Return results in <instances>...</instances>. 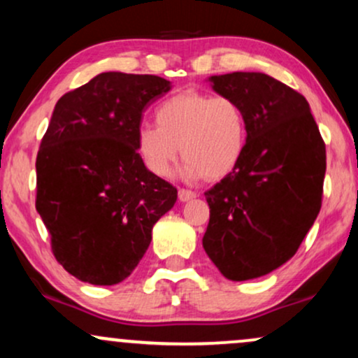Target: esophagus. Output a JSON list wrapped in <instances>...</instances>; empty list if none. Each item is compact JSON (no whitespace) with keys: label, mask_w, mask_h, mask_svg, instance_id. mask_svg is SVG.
I'll return each mask as SVG.
<instances>
[{"label":"esophagus","mask_w":358,"mask_h":358,"mask_svg":"<svg viewBox=\"0 0 358 358\" xmlns=\"http://www.w3.org/2000/svg\"><path fill=\"white\" fill-rule=\"evenodd\" d=\"M196 193L192 192V190H187V188H180L178 190V200L180 202H188V200L195 199Z\"/></svg>","instance_id":"esophagus-1"}]
</instances>
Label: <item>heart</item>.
<instances>
[{"label":"heart","instance_id":"b5f03b06","mask_svg":"<svg viewBox=\"0 0 358 358\" xmlns=\"http://www.w3.org/2000/svg\"><path fill=\"white\" fill-rule=\"evenodd\" d=\"M155 119L156 124H139L136 150L156 176L170 173L182 151L185 178L222 180L239 165L249 141L248 116L229 96L183 90L159 102Z\"/></svg>","mask_w":358,"mask_h":358}]
</instances>
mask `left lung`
Returning <instances> with one entry per match:
<instances>
[{"label": "left lung", "instance_id": "8db88e82", "mask_svg": "<svg viewBox=\"0 0 358 358\" xmlns=\"http://www.w3.org/2000/svg\"><path fill=\"white\" fill-rule=\"evenodd\" d=\"M208 82L242 106L249 141L236 170L205 192L202 244L225 278L248 281L296 254L322 208L327 151L308 101L282 82L261 72Z\"/></svg>", "mask_w": 358, "mask_h": 358}]
</instances>
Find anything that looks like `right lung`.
Returning <instances> with one entry per match:
<instances>
[{
	"mask_svg": "<svg viewBox=\"0 0 358 358\" xmlns=\"http://www.w3.org/2000/svg\"><path fill=\"white\" fill-rule=\"evenodd\" d=\"M170 89L158 76L102 72L55 104L36 156V210L53 256L80 281H124L176 202L136 150L143 110Z\"/></svg>",
	"mask_w": 358,
	"mask_h": 358,
	"instance_id": "obj_1",
	"label": "right lung"
}]
</instances>
